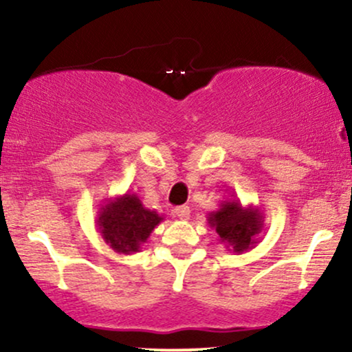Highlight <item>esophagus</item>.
I'll use <instances>...</instances> for the list:
<instances>
[{"label":"esophagus","mask_w":352,"mask_h":352,"mask_svg":"<svg viewBox=\"0 0 352 352\" xmlns=\"http://www.w3.org/2000/svg\"><path fill=\"white\" fill-rule=\"evenodd\" d=\"M173 213H175L177 218H180V220H188L190 218V208L187 205H182V207H177L173 210Z\"/></svg>","instance_id":"obj_1"}]
</instances>
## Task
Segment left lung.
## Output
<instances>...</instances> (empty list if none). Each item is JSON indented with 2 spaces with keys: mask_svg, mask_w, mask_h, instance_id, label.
I'll list each match as a JSON object with an SVG mask.
<instances>
[{
  "mask_svg": "<svg viewBox=\"0 0 352 352\" xmlns=\"http://www.w3.org/2000/svg\"><path fill=\"white\" fill-rule=\"evenodd\" d=\"M208 225L228 252L241 254L254 248L263 232L265 215L253 205L243 207L240 200H221L215 212L208 213Z\"/></svg>",
  "mask_w": 352,
  "mask_h": 352,
  "instance_id": "8db88e82",
  "label": "left lung"
}]
</instances>
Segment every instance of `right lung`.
<instances>
[{"label":"right lung","instance_id":"add662e5","mask_svg":"<svg viewBox=\"0 0 352 352\" xmlns=\"http://www.w3.org/2000/svg\"><path fill=\"white\" fill-rule=\"evenodd\" d=\"M164 220L155 210L144 207L135 193L111 197L100 205L96 227L106 243L119 254H134L147 243L153 228Z\"/></svg>","mask_w":352,"mask_h":352}]
</instances>
